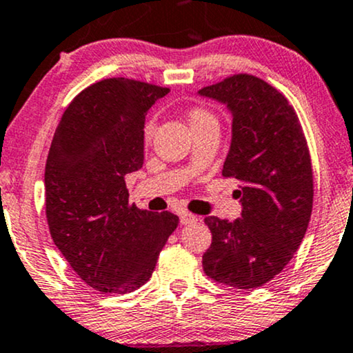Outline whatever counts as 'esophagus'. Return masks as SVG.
Wrapping results in <instances>:
<instances>
[{
    "instance_id": "esophagus-1",
    "label": "esophagus",
    "mask_w": 353,
    "mask_h": 353,
    "mask_svg": "<svg viewBox=\"0 0 353 353\" xmlns=\"http://www.w3.org/2000/svg\"><path fill=\"white\" fill-rule=\"evenodd\" d=\"M180 221H181V224H193V223H198V216H194V214H191V212H186V211H183L180 214Z\"/></svg>"
}]
</instances>
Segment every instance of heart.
Returning a JSON list of instances; mask_svg holds the SVG:
<instances>
[{
	"label": "heart",
	"instance_id": "obj_1",
	"mask_svg": "<svg viewBox=\"0 0 353 353\" xmlns=\"http://www.w3.org/2000/svg\"><path fill=\"white\" fill-rule=\"evenodd\" d=\"M190 124L191 129L193 128H199V125H208V124H217V117L214 116V112H211L206 108H193L190 111ZM155 128H157V121L154 116L147 117L145 123H143L142 128V141L143 143H149L152 141L155 134Z\"/></svg>",
	"mask_w": 353,
	"mask_h": 353
}]
</instances>
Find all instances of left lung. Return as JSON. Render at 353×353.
I'll return each mask as SVG.
<instances>
[{"label": "left lung", "instance_id": "left-lung-1", "mask_svg": "<svg viewBox=\"0 0 353 353\" xmlns=\"http://www.w3.org/2000/svg\"><path fill=\"white\" fill-rule=\"evenodd\" d=\"M199 94L228 104L232 143L223 176L241 183L242 217L208 216L212 242L203 255L211 280L254 290L273 280L301 245L311 219V155L296 111L262 78L236 73Z\"/></svg>", "mask_w": 353, "mask_h": 353}]
</instances>
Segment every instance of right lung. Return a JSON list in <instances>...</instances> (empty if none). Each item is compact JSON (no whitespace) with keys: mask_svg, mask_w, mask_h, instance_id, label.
Segmentation results:
<instances>
[{"mask_svg":"<svg viewBox=\"0 0 353 353\" xmlns=\"http://www.w3.org/2000/svg\"><path fill=\"white\" fill-rule=\"evenodd\" d=\"M170 88L106 78L78 93L57 125L46 163V216L52 241L91 288H141L178 216L129 203L125 175L143 163L147 111Z\"/></svg>","mask_w":353,"mask_h":353,"instance_id":"obj_1","label":"right lung"}]
</instances>
